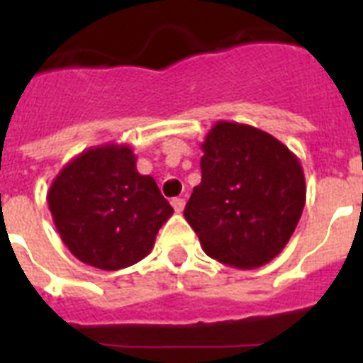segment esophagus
I'll return each mask as SVG.
<instances>
[{
    "label": "esophagus",
    "mask_w": 363,
    "mask_h": 363,
    "mask_svg": "<svg viewBox=\"0 0 363 363\" xmlns=\"http://www.w3.org/2000/svg\"><path fill=\"white\" fill-rule=\"evenodd\" d=\"M172 207L176 213H182L185 209V200L184 198H172Z\"/></svg>",
    "instance_id": "obj_1"
}]
</instances>
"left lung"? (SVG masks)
Returning <instances> with one entry per match:
<instances>
[{"mask_svg":"<svg viewBox=\"0 0 363 363\" xmlns=\"http://www.w3.org/2000/svg\"><path fill=\"white\" fill-rule=\"evenodd\" d=\"M201 150V182L184 211L201 249L243 271L269 264L303 213L300 160L269 133L236 121L214 123Z\"/></svg>","mask_w":363,"mask_h":363,"instance_id":"1","label":"left lung"}]
</instances>
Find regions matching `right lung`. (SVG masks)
I'll list each match as a JSON object with an SVG mask.
<instances>
[{
    "instance_id": "1",
    "label": "right lung",
    "mask_w": 363,
    "mask_h": 363,
    "mask_svg": "<svg viewBox=\"0 0 363 363\" xmlns=\"http://www.w3.org/2000/svg\"><path fill=\"white\" fill-rule=\"evenodd\" d=\"M136 160L129 145L105 143L74 156L52 179L47 203L54 225L83 264L101 271L138 264L174 213Z\"/></svg>"
}]
</instances>
